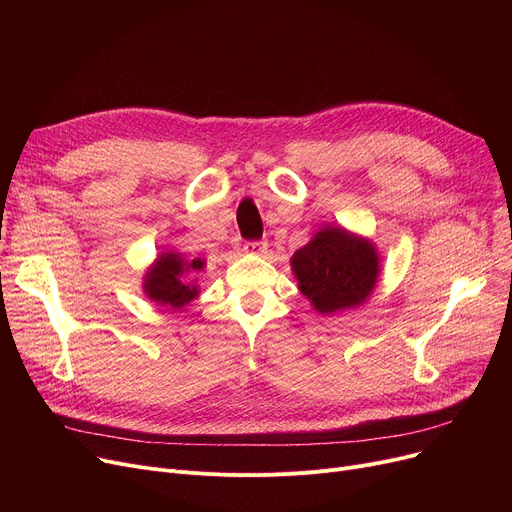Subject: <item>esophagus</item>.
<instances>
[{
	"label": "esophagus",
	"mask_w": 512,
	"mask_h": 512,
	"mask_svg": "<svg viewBox=\"0 0 512 512\" xmlns=\"http://www.w3.org/2000/svg\"><path fill=\"white\" fill-rule=\"evenodd\" d=\"M267 249L265 240H247L245 242V251L247 253H263Z\"/></svg>",
	"instance_id": "esophagus-1"
}]
</instances>
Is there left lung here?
<instances>
[{
    "mask_svg": "<svg viewBox=\"0 0 512 512\" xmlns=\"http://www.w3.org/2000/svg\"><path fill=\"white\" fill-rule=\"evenodd\" d=\"M299 288L319 313L361 305L378 282V253L371 242L342 228L319 230L292 255Z\"/></svg>",
    "mask_w": 512,
    "mask_h": 512,
    "instance_id": "8db88e82",
    "label": "left lung"
}]
</instances>
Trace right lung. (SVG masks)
<instances>
[{
  "mask_svg": "<svg viewBox=\"0 0 512 512\" xmlns=\"http://www.w3.org/2000/svg\"><path fill=\"white\" fill-rule=\"evenodd\" d=\"M203 261L195 259L186 263L176 253L159 255L155 265L149 270L145 278V292L147 297L159 305L170 309H182L197 297V286L184 282L182 274L191 270H201Z\"/></svg>",
  "mask_w": 512,
  "mask_h": 512,
  "instance_id": "right-lung-1",
  "label": "right lung"
}]
</instances>
